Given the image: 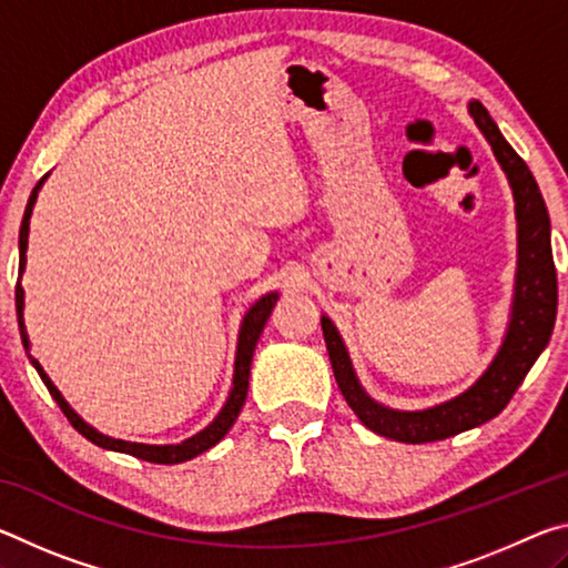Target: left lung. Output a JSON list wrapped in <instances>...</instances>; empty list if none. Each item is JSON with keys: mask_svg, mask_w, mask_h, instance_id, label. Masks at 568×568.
Masks as SVG:
<instances>
[{"mask_svg": "<svg viewBox=\"0 0 568 568\" xmlns=\"http://www.w3.org/2000/svg\"><path fill=\"white\" fill-rule=\"evenodd\" d=\"M480 132L491 142L496 160L501 162L508 175L516 200L518 220V273L511 323H508L506 341L501 351L488 365V371L474 386L458 398L440 403L426 410H390L373 398L365 396L358 378H355L348 351L341 341L335 325L321 318L325 345L333 363V376L338 381L343 398L361 418L365 428L373 434L386 436L403 444H428V440H444L460 430L476 428L480 423L496 418L508 400L514 398L516 388L521 386L526 373L531 371L538 355L551 341L556 305H559V285H556V265L551 253V223L546 213V203L536 180L518 152L508 145L498 132L491 114L480 102H470Z\"/></svg>", "mask_w": 568, "mask_h": 568, "instance_id": "left-lung-1", "label": "left lung"}]
</instances>
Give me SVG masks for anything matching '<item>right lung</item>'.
I'll return each mask as SVG.
<instances>
[{
  "label": "right lung",
  "mask_w": 568,
  "mask_h": 568,
  "mask_svg": "<svg viewBox=\"0 0 568 568\" xmlns=\"http://www.w3.org/2000/svg\"><path fill=\"white\" fill-rule=\"evenodd\" d=\"M44 178L37 182L30 200H27V207H24V217H22V227H19V275L24 271V263H27V235H30V215H32V207H34V200H37V190L42 187ZM277 301V293H267L265 297H261L250 311L245 313L243 325H240V338H237V355H235V376H233V390H230V398L223 406V410L217 413V418L210 423L205 430H200L197 436H192L187 440H182L178 446H148V444H130V440H120V438H110V436H102L94 430L92 426H88L77 413L67 406V400L62 398V393L54 388V383L50 381V376L42 371V365L37 363L32 355L30 361L40 373V378L44 381L47 390L52 393V398L57 400V406L62 408V413L67 416V420L72 423V426L80 430V434L92 440V444H98L102 448H110V450H120V454H130L134 458H142V460H150V464H182V460H190L200 454H205L207 448H213L220 438H225V434L233 426L237 413L243 410V403L247 396V381H250V363H253V351L257 345V338H261V333L265 328L267 318H271V311L275 307ZM14 303H17V321H19V333H22V343H24V351H30V341H27V331H24V318H22V311H24V291L22 285L17 283L14 287Z\"/></svg>",
  "instance_id": "1"
}]
</instances>
